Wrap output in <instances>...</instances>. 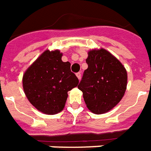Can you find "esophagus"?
Here are the masks:
<instances>
[{"label": "esophagus", "mask_w": 151, "mask_h": 151, "mask_svg": "<svg viewBox=\"0 0 151 151\" xmlns=\"http://www.w3.org/2000/svg\"><path fill=\"white\" fill-rule=\"evenodd\" d=\"M76 76L78 77V78L79 80L81 79V73H80V72L77 73H76Z\"/></svg>", "instance_id": "obj_1"}]
</instances>
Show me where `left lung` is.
<instances>
[{
    "label": "left lung",
    "mask_w": 151,
    "mask_h": 151,
    "mask_svg": "<svg viewBox=\"0 0 151 151\" xmlns=\"http://www.w3.org/2000/svg\"><path fill=\"white\" fill-rule=\"evenodd\" d=\"M88 68L78 88L82 91L89 110L95 114L108 112L123 98L127 72L123 65L107 50L93 49L86 60Z\"/></svg>",
    "instance_id": "obj_1"
}]
</instances>
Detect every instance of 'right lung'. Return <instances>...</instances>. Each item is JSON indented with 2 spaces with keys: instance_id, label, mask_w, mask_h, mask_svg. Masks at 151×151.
<instances>
[{
  "instance_id": "1",
  "label": "right lung",
  "mask_w": 151,
  "mask_h": 151,
  "mask_svg": "<svg viewBox=\"0 0 151 151\" xmlns=\"http://www.w3.org/2000/svg\"><path fill=\"white\" fill-rule=\"evenodd\" d=\"M59 50H46L25 72L22 86L25 95L37 110L54 115L65 108L68 91L78 84L70 70V63L63 62Z\"/></svg>"
}]
</instances>
